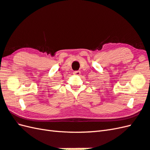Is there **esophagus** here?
<instances>
[{
	"label": "esophagus",
	"instance_id": "obj_1",
	"mask_svg": "<svg viewBox=\"0 0 150 150\" xmlns=\"http://www.w3.org/2000/svg\"><path fill=\"white\" fill-rule=\"evenodd\" d=\"M80 71H74V72H73V74H74V75H79L80 74Z\"/></svg>",
	"mask_w": 150,
	"mask_h": 150
}]
</instances>
